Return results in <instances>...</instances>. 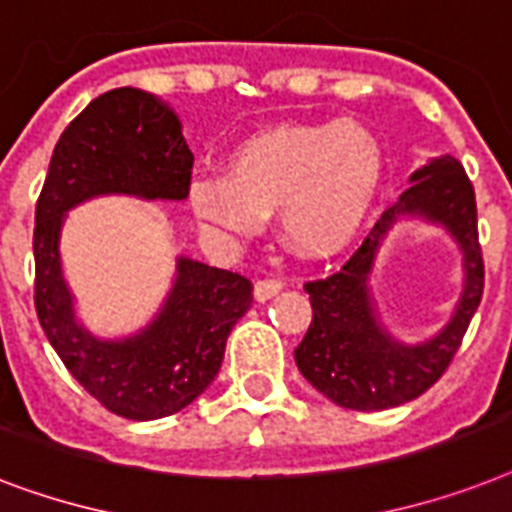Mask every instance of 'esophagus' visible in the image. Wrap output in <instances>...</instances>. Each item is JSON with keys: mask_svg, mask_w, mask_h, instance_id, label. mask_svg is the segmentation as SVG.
I'll use <instances>...</instances> for the list:
<instances>
[{"mask_svg": "<svg viewBox=\"0 0 512 512\" xmlns=\"http://www.w3.org/2000/svg\"><path fill=\"white\" fill-rule=\"evenodd\" d=\"M282 288H285V282L275 280V277H269V280L256 282V288H253V296H256V301H269V298H275Z\"/></svg>", "mask_w": 512, "mask_h": 512, "instance_id": "esophagus-1", "label": "esophagus"}]
</instances>
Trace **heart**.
<instances>
[{
    "label": "heart",
    "instance_id": "b5f03b06",
    "mask_svg": "<svg viewBox=\"0 0 512 512\" xmlns=\"http://www.w3.org/2000/svg\"><path fill=\"white\" fill-rule=\"evenodd\" d=\"M383 169V145L359 121L272 126L232 150L227 177L192 179L190 203L208 230L224 235H251L277 211L293 251L327 256L362 230Z\"/></svg>",
    "mask_w": 512,
    "mask_h": 512
}]
</instances>
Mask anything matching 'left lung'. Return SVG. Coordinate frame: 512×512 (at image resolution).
<instances>
[{
  "mask_svg": "<svg viewBox=\"0 0 512 512\" xmlns=\"http://www.w3.org/2000/svg\"><path fill=\"white\" fill-rule=\"evenodd\" d=\"M410 182L338 272L304 285L312 301V325L298 343L296 365L320 394L346 410H388L425 394L449 367L481 304L484 259L468 174L457 158L441 155L420 166ZM399 218L439 223L464 251L461 301L448 325L423 344L396 342L387 333L369 288L379 245Z\"/></svg>",
  "mask_w": 512,
  "mask_h": 512,
  "instance_id": "8db88e82",
  "label": "left lung"
}]
</instances>
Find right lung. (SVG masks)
<instances>
[{
	"mask_svg": "<svg viewBox=\"0 0 512 512\" xmlns=\"http://www.w3.org/2000/svg\"><path fill=\"white\" fill-rule=\"evenodd\" d=\"M190 177L192 153L177 113L155 94L121 87L100 94L65 126L36 203L34 304L42 330L73 378L121 418H166L211 386L253 285L237 272L179 256L155 320L126 338H97L76 320L63 277L65 214L100 195L185 200Z\"/></svg>",
	"mask_w": 512,
	"mask_h": 512,
	"instance_id": "add662e5",
	"label": "right lung"
}]
</instances>
